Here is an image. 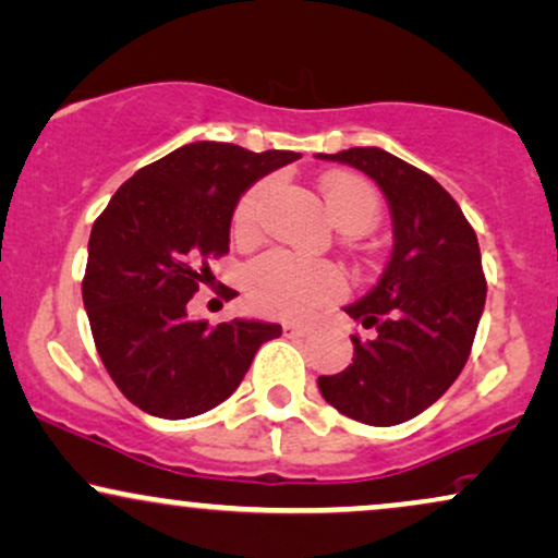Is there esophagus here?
Instances as JSON below:
<instances>
[{
  "instance_id": "obj_1",
  "label": "esophagus",
  "mask_w": 558,
  "mask_h": 558,
  "mask_svg": "<svg viewBox=\"0 0 558 558\" xmlns=\"http://www.w3.org/2000/svg\"><path fill=\"white\" fill-rule=\"evenodd\" d=\"M312 325H299V322H286L283 325V332L291 335V338H306V335H312Z\"/></svg>"
}]
</instances>
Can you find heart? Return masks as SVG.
<instances>
[{"instance_id": "b5f03b06", "label": "heart", "mask_w": 558, "mask_h": 558, "mask_svg": "<svg viewBox=\"0 0 558 558\" xmlns=\"http://www.w3.org/2000/svg\"><path fill=\"white\" fill-rule=\"evenodd\" d=\"M330 218L343 231H366L379 213V197L368 181L351 173H330L319 184ZM267 181L241 194L233 210V233L239 239L257 236V220ZM345 293V278L332 262L304 259L286 250L265 252L246 267V296L262 314L283 319L308 317L314 308Z\"/></svg>"}]
</instances>
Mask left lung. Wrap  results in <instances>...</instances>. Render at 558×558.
<instances>
[{
	"label": "left lung",
	"mask_w": 558,
	"mask_h": 558,
	"mask_svg": "<svg viewBox=\"0 0 558 558\" xmlns=\"http://www.w3.org/2000/svg\"><path fill=\"white\" fill-rule=\"evenodd\" d=\"M317 158L348 163L377 181L395 233L379 283L345 306L374 335H351L353 364L319 377V392L361 424H402L434 405L471 355L486 304L478 239L452 194L392 153L351 147Z\"/></svg>",
	"instance_id": "8db88e82"
}]
</instances>
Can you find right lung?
Here are the masks:
<instances>
[{
	"mask_svg": "<svg viewBox=\"0 0 558 558\" xmlns=\"http://www.w3.org/2000/svg\"><path fill=\"white\" fill-rule=\"evenodd\" d=\"M301 153H252L231 143H192L145 166L119 186L93 223L83 301L98 355L140 411L192 418L231 398L262 343L280 325L186 317L228 254L239 197ZM223 299L236 291L223 286Z\"/></svg>",
	"mask_w": 558,
	"mask_h": 558,
	"instance_id": "add662e5",
	"label": "right lung"
}]
</instances>
